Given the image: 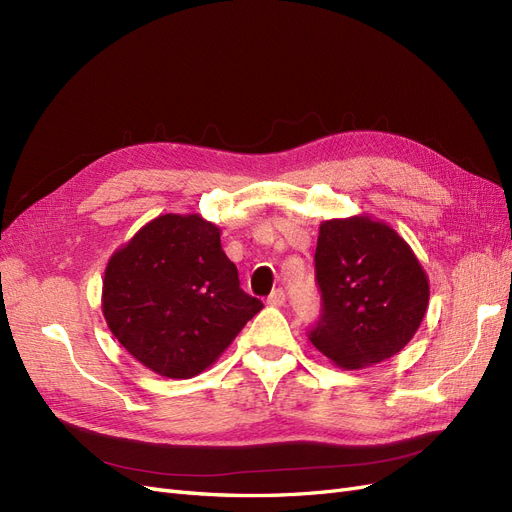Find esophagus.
I'll return each mask as SVG.
<instances>
[{
	"instance_id": "obj_1",
	"label": "esophagus",
	"mask_w": 512,
	"mask_h": 512,
	"mask_svg": "<svg viewBox=\"0 0 512 512\" xmlns=\"http://www.w3.org/2000/svg\"><path fill=\"white\" fill-rule=\"evenodd\" d=\"M267 303H269V305H273V307H282V305L286 303V292H284L282 288H277V290H273V292L269 294V299H267Z\"/></svg>"
}]
</instances>
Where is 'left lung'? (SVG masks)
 <instances>
[{
	"label": "left lung",
	"mask_w": 512,
	"mask_h": 512,
	"mask_svg": "<svg viewBox=\"0 0 512 512\" xmlns=\"http://www.w3.org/2000/svg\"><path fill=\"white\" fill-rule=\"evenodd\" d=\"M322 316L309 339L342 369L391 359L421 327L429 277L408 241L367 213L324 220L316 245Z\"/></svg>",
	"instance_id": "obj_1"
}]
</instances>
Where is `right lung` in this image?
Listing matches in <instances>:
<instances>
[{
    "mask_svg": "<svg viewBox=\"0 0 512 512\" xmlns=\"http://www.w3.org/2000/svg\"><path fill=\"white\" fill-rule=\"evenodd\" d=\"M222 230L198 213H164L108 258L102 314L117 342L164 378L211 367L262 303L239 288Z\"/></svg>",
    "mask_w": 512,
    "mask_h": 512,
    "instance_id": "1",
    "label": "right lung"
}]
</instances>
